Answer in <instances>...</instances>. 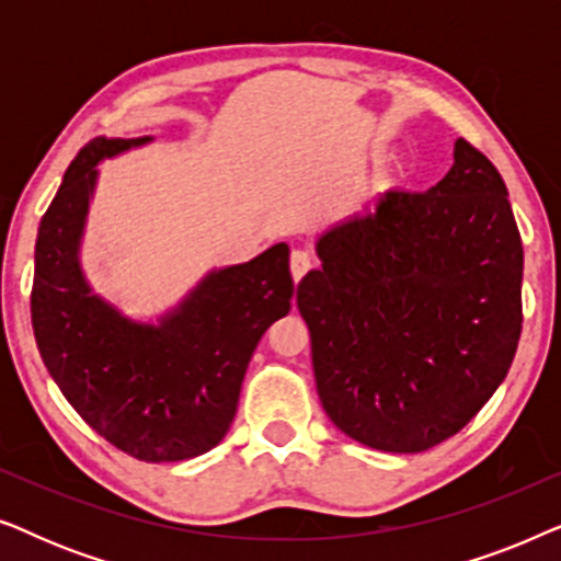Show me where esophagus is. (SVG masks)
Returning <instances> with one entry per match:
<instances>
[{"instance_id": "34e87169", "label": "esophagus", "mask_w": 561, "mask_h": 561, "mask_svg": "<svg viewBox=\"0 0 561 561\" xmlns=\"http://www.w3.org/2000/svg\"><path fill=\"white\" fill-rule=\"evenodd\" d=\"M311 255L306 250H294L290 252V273H294V278L296 280H301L306 273H309V267H311Z\"/></svg>"}]
</instances>
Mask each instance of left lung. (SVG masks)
Here are the masks:
<instances>
[{"mask_svg": "<svg viewBox=\"0 0 561 561\" xmlns=\"http://www.w3.org/2000/svg\"><path fill=\"white\" fill-rule=\"evenodd\" d=\"M317 255L296 304L334 426L398 455L467 426L508 375L524 321V244L497 168L459 137L436 186L382 191Z\"/></svg>", "mask_w": 561, "mask_h": 561, "instance_id": "1", "label": "left lung"}]
</instances>
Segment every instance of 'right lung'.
<instances>
[{"mask_svg":"<svg viewBox=\"0 0 561 561\" xmlns=\"http://www.w3.org/2000/svg\"><path fill=\"white\" fill-rule=\"evenodd\" d=\"M152 137H94L68 165L35 242L37 350L76 413L140 462H181L225 439L265 329L294 298L288 244L211 271L158 324L127 319L83 278L79 248L96 165Z\"/></svg>","mask_w":561,"mask_h":561,"instance_id":"right-lung-1","label":"right lung"}]
</instances>
